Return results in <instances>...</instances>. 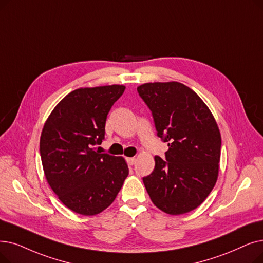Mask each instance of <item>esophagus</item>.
Here are the masks:
<instances>
[{
  "label": "esophagus",
  "instance_id": "esophagus-1",
  "mask_svg": "<svg viewBox=\"0 0 263 263\" xmlns=\"http://www.w3.org/2000/svg\"><path fill=\"white\" fill-rule=\"evenodd\" d=\"M127 162H128L130 165H133V164H135V162H136V158H134V157H132V158H127Z\"/></svg>",
  "mask_w": 263,
  "mask_h": 263
}]
</instances>
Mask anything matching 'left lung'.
Returning a JSON list of instances; mask_svg holds the SVG:
<instances>
[{
  "instance_id": "1",
  "label": "left lung",
  "mask_w": 263,
  "mask_h": 263,
  "mask_svg": "<svg viewBox=\"0 0 263 263\" xmlns=\"http://www.w3.org/2000/svg\"><path fill=\"white\" fill-rule=\"evenodd\" d=\"M138 92L151 108L158 136L167 143L165 159L143 178L153 203L170 215L196 210L209 197L219 173L221 135L212 111L178 82L146 83Z\"/></svg>"
}]
</instances>
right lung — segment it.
<instances>
[{
  "label": "right lung",
  "instance_id": "obj_1",
  "mask_svg": "<svg viewBox=\"0 0 263 263\" xmlns=\"http://www.w3.org/2000/svg\"><path fill=\"white\" fill-rule=\"evenodd\" d=\"M123 85L78 88L65 96L45 122L40 152L45 176L67 209L84 216L103 212L129 174L124 158L95 152L105 134L107 114Z\"/></svg>",
  "mask_w": 263,
  "mask_h": 263
}]
</instances>
